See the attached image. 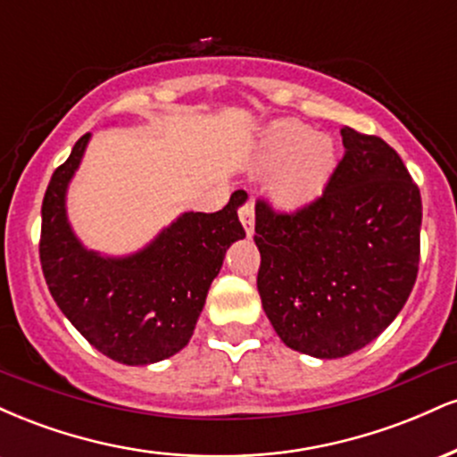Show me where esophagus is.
I'll use <instances>...</instances> for the list:
<instances>
[{
	"label": "esophagus",
	"instance_id": "1",
	"mask_svg": "<svg viewBox=\"0 0 457 457\" xmlns=\"http://www.w3.org/2000/svg\"><path fill=\"white\" fill-rule=\"evenodd\" d=\"M238 217L245 225L246 236H253V225H255V202L253 197H246L238 208Z\"/></svg>",
	"mask_w": 457,
	"mask_h": 457
}]
</instances>
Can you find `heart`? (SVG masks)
Instances as JSON below:
<instances>
[{"label": "heart", "mask_w": 457, "mask_h": 457, "mask_svg": "<svg viewBox=\"0 0 457 457\" xmlns=\"http://www.w3.org/2000/svg\"><path fill=\"white\" fill-rule=\"evenodd\" d=\"M260 170H277L272 197L283 208H301L313 202L328 185L337 150L327 135H312L296 120H279L266 129L260 141Z\"/></svg>", "instance_id": "1"}]
</instances>
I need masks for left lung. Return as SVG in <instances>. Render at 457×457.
I'll return each instance as SVG.
<instances>
[{
  "instance_id": "obj_1",
  "label": "left lung",
  "mask_w": 457,
  "mask_h": 457,
  "mask_svg": "<svg viewBox=\"0 0 457 457\" xmlns=\"http://www.w3.org/2000/svg\"><path fill=\"white\" fill-rule=\"evenodd\" d=\"M322 195L279 212L255 204L258 290L287 348L342 359L374 342L411 296L421 255V193L385 139L342 129Z\"/></svg>"
}]
</instances>
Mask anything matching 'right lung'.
I'll return each mask as SVG.
<instances>
[{"label": "right lung", "instance_id": "1", "mask_svg": "<svg viewBox=\"0 0 457 457\" xmlns=\"http://www.w3.org/2000/svg\"><path fill=\"white\" fill-rule=\"evenodd\" d=\"M90 133L51 176L43 199L40 266L51 296L98 353L124 365L170 359L191 339L225 251L245 238L243 193L217 212H185L129 258L87 251L66 219V187Z\"/></svg>", "mask_w": 457, "mask_h": 457}]
</instances>
